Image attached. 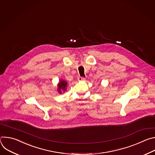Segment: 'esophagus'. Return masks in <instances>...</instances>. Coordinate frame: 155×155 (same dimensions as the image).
<instances>
[{"instance_id": "1", "label": "esophagus", "mask_w": 155, "mask_h": 155, "mask_svg": "<svg viewBox=\"0 0 155 155\" xmlns=\"http://www.w3.org/2000/svg\"><path fill=\"white\" fill-rule=\"evenodd\" d=\"M78 80L79 81H84L85 78L84 77H78Z\"/></svg>"}]
</instances>
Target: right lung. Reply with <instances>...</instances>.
<instances>
[{"label": "right lung", "mask_w": 155, "mask_h": 155, "mask_svg": "<svg viewBox=\"0 0 155 155\" xmlns=\"http://www.w3.org/2000/svg\"><path fill=\"white\" fill-rule=\"evenodd\" d=\"M67 86L68 82L65 80H60L59 83H58V88L57 91L59 94H61L62 92H65L67 90Z\"/></svg>", "instance_id": "add662e5"}]
</instances>
